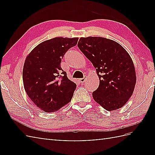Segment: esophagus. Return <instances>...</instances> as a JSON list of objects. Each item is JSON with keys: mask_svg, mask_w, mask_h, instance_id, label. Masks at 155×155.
<instances>
[{"mask_svg": "<svg viewBox=\"0 0 155 155\" xmlns=\"http://www.w3.org/2000/svg\"><path fill=\"white\" fill-rule=\"evenodd\" d=\"M86 76L85 75H84V77L83 78H80L79 79V81L81 82V83H85V80H86Z\"/></svg>", "mask_w": 155, "mask_h": 155, "instance_id": "esophagus-1", "label": "esophagus"}]
</instances>
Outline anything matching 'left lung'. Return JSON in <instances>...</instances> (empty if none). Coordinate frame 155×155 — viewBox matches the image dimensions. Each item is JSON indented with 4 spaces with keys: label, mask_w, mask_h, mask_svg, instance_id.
I'll list each match as a JSON object with an SVG mask.
<instances>
[{
    "label": "left lung",
    "mask_w": 155,
    "mask_h": 155,
    "mask_svg": "<svg viewBox=\"0 0 155 155\" xmlns=\"http://www.w3.org/2000/svg\"><path fill=\"white\" fill-rule=\"evenodd\" d=\"M78 47L92 63L100 84L93 98L107 111L120 109L132 96L136 83L132 59L116 41L101 37L81 38Z\"/></svg>",
    "instance_id": "left-lung-1"
}]
</instances>
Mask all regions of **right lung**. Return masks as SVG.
Wrapping results in <instances>:
<instances>
[{"label":"right lung","instance_id":"right-lung-1","mask_svg":"<svg viewBox=\"0 0 155 155\" xmlns=\"http://www.w3.org/2000/svg\"><path fill=\"white\" fill-rule=\"evenodd\" d=\"M78 38H55L37 46L26 58L22 72L25 90L35 105L54 112L71 99L77 85L67 77L61 61Z\"/></svg>","mask_w":155,"mask_h":155}]
</instances>
